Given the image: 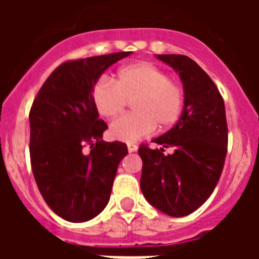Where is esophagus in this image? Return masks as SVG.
<instances>
[{"label": "esophagus", "instance_id": "esophagus-1", "mask_svg": "<svg viewBox=\"0 0 259 259\" xmlns=\"http://www.w3.org/2000/svg\"><path fill=\"white\" fill-rule=\"evenodd\" d=\"M137 148H139V147L136 146V144H132V143H130V144H127V151L129 152H136L137 151Z\"/></svg>", "mask_w": 259, "mask_h": 259}]
</instances>
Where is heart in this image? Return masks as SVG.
<instances>
[{
  "mask_svg": "<svg viewBox=\"0 0 259 259\" xmlns=\"http://www.w3.org/2000/svg\"><path fill=\"white\" fill-rule=\"evenodd\" d=\"M91 104L97 115L112 120L132 104L133 115L113 122L109 136L113 140L136 143L158 130L178 123L183 111V91L157 66L139 62L120 68L111 83L98 80L91 89Z\"/></svg>",
  "mask_w": 259,
  "mask_h": 259,
  "instance_id": "heart-1",
  "label": "heart"
}]
</instances>
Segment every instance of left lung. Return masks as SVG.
Instances as JSON below:
<instances>
[{"label": "left lung", "instance_id": "1", "mask_svg": "<svg viewBox=\"0 0 259 259\" xmlns=\"http://www.w3.org/2000/svg\"><path fill=\"white\" fill-rule=\"evenodd\" d=\"M179 74L185 104L174 127L154 139L159 147L141 146L140 187L146 200L169 217H186L212 194L228 152L225 102L211 77L185 55H155ZM172 146L170 156L163 154Z\"/></svg>", "mask_w": 259, "mask_h": 259}]
</instances>
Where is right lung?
Returning <instances> with one entry per match:
<instances>
[{
    "mask_svg": "<svg viewBox=\"0 0 259 259\" xmlns=\"http://www.w3.org/2000/svg\"><path fill=\"white\" fill-rule=\"evenodd\" d=\"M130 54L65 62L48 76L31 105L33 175L48 206L65 221L85 222L102 212L119 162L127 155L126 144L102 140L108 126L91 104V89L111 65Z\"/></svg>",
    "mask_w": 259,
    "mask_h": 259,
    "instance_id": "1",
    "label": "right lung"
}]
</instances>
